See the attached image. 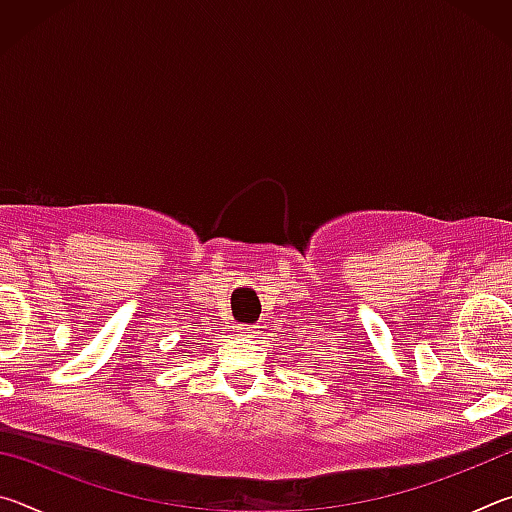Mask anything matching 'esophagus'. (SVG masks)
I'll return each instance as SVG.
<instances>
[{
	"label": "esophagus",
	"mask_w": 512,
	"mask_h": 512,
	"mask_svg": "<svg viewBox=\"0 0 512 512\" xmlns=\"http://www.w3.org/2000/svg\"><path fill=\"white\" fill-rule=\"evenodd\" d=\"M239 334L246 336V339H253V336H257V327L255 325H241Z\"/></svg>",
	"instance_id": "obj_1"
}]
</instances>
